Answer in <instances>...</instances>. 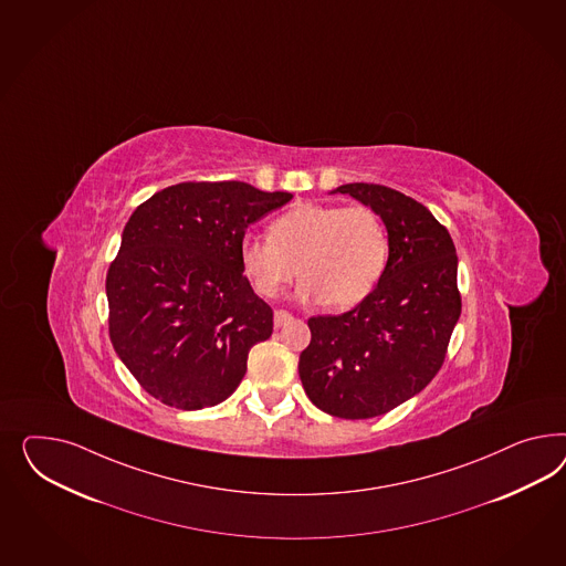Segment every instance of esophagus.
Wrapping results in <instances>:
<instances>
[{"mask_svg":"<svg viewBox=\"0 0 566 566\" xmlns=\"http://www.w3.org/2000/svg\"><path fill=\"white\" fill-rule=\"evenodd\" d=\"M291 318V312H287V310H275V326H285V324L290 323Z\"/></svg>","mask_w":566,"mask_h":566,"instance_id":"34e87169","label":"esophagus"}]
</instances>
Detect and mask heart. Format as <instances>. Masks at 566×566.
Segmentation results:
<instances>
[{
  "mask_svg": "<svg viewBox=\"0 0 566 566\" xmlns=\"http://www.w3.org/2000/svg\"><path fill=\"white\" fill-rule=\"evenodd\" d=\"M387 260V227L366 205H297L276 217L269 238L248 233L240 242L243 273L260 295L276 297L300 275V297L328 310L364 302Z\"/></svg>",
  "mask_w": 566,
  "mask_h": 566,
  "instance_id": "heart-1",
  "label": "heart"
}]
</instances>
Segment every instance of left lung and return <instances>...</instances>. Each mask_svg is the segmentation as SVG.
<instances>
[{
	"instance_id": "left-lung-1",
	"label": "left lung",
	"mask_w": 566,
	"mask_h": 566,
	"mask_svg": "<svg viewBox=\"0 0 566 566\" xmlns=\"http://www.w3.org/2000/svg\"><path fill=\"white\" fill-rule=\"evenodd\" d=\"M337 192L385 221L387 269L354 310L307 321L312 339L297 368L324 413L368 420L418 395L442 368L461 316L457 252L447 227L418 200L364 181Z\"/></svg>"
}]
</instances>
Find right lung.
Here are the masks:
<instances>
[{
  "instance_id": "add662e5",
  "label": "right lung",
  "mask_w": 566,
  "mask_h": 566,
  "mask_svg": "<svg viewBox=\"0 0 566 566\" xmlns=\"http://www.w3.org/2000/svg\"><path fill=\"white\" fill-rule=\"evenodd\" d=\"M291 198L245 181H184L132 212L105 281L109 339L150 397L192 411L242 382L273 310L243 275L240 242Z\"/></svg>"
}]
</instances>
